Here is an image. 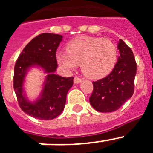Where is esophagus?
Instances as JSON below:
<instances>
[{"label": "esophagus", "mask_w": 153, "mask_h": 153, "mask_svg": "<svg viewBox=\"0 0 153 153\" xmlns=\"http://www.w3.org/2000/svg\"><path fill=\"white\" fill-rule=\"evenodd\" d=\"M82 81V79L79 77H78V76H75L74 77V83H76V84H77V83H79Z\"/></svg>", "instance_id": "34e87169"}]
</instances>
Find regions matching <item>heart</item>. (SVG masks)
I'll return each instance as SVG.
<instances>
[{"instance_id": "obj_1", "label": "heart", "mask_w": 153, "mask_h": 153, "mask_svg": "<svg viewBox=\"0 0 153 153\" xmlns=\"http://www.w3.org/2000/svg\"><path fill=\"white\" fill-rule=\"evenodd\" d=\"M67 53L56 55L58 63L67 70L81 65L82 72L90 79H100L114 68L117 60V47L107 38L84 36L71 40Z\"/></svg>"}]
</instances>
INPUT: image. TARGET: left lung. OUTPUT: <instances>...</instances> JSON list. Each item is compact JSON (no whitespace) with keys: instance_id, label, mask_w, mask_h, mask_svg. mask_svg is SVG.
Returning a JSON list of instances; mask_svg holds the SVG:
<instances>
[{"instance_id":"8db88e82","label":"left lung","mask_w":153,"mask_h":153,"mask_svg":"<svg viewBox=\"0 0 153 153\" xmlns=\"http://www.w3.org/2000/svg\"><path fill=\"white\" fill-rule=\"evenodd\" d=\"M120 57L112 72L106 77L93 82L90 97L91 106L100 113H110L120 109L134 93L136 62L132 50L120 39Z\"/></svg>"}]
</instances>
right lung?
Listing matches in <instances>:
<instances>
[{
  "label": "right lung",
  "instance_id": "1",
  "mask_svg": "<svg viewBox=\"0 0 153 153\" xmlns=\"http://www.w3.org/2000/svg\"><path fill=\"white\" fill-rule=\"evenodd\" d=\"M63 36L44 33L34 37L17 58L13 73V89L19 106L23 111L39 120H50L58 117L64 109L67 92L74 84V76L63 77L54 74L57 67L56 53ZM33 65L48 73L42 97L33 104L22 94V82L26 70Z\"/></svg>",
  "mask_w": 153,
  "mask_h": 153
}]
</instances>
